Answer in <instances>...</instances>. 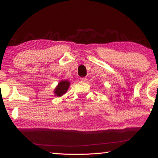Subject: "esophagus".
<instances>
[{
  "label": "esophagus",
  "instance_id": "esophagus-1",
  "mask_svg": "<svg viewBox=\"0 0 158 158\" xmlns=\"http://www.w3.org/2000/svg\"><path fill=\"white\" fill-rule=\"evenodd\" d=\"M80 80L82 81H85L87 80V79L85 78V77H81V78H80Z\"/></svg>",
  "mask_w": 158,
  "mask_h": 158
}]
</instances>
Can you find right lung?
Instances as JSON below:
<instances>
[{"label": "right lung", "mask_w": 158, "mask_h": 158, "mask_svg": "<svg viewBox=\"0 0 158 158\" xmlns=\"http://www.w3.org/2000/svg\"><path fill=\"white\" fill-rule=\"evenodd\" d=\"M69 85H70V83L68 80H62V81H60V82L58 83L56 88L54 89L55 96L60 97L63 94H65L67 90H68Z\"/></svg>", "instance_id": "add662e5"}]
</instances>
